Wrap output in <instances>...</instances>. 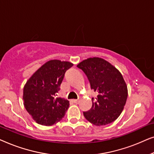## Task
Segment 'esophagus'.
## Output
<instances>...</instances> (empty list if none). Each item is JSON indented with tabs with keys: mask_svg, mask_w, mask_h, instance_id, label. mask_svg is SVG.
Listing matches in <instances>:
<instances>
[{
	"mask_svg": "<svg viewBox=\"0 0 154 154\" xmlns=\"http://www.w3.org/2000/svg\"><path fill=\"white\" fill-rule=\"evenodd\" d=\"M72 101L74 103H75V104H78V103H79V100H73Z\"/></svg>",
	"mask_w": 154,
	"mask_h": 154,
	"instance_id": "obj_1",
	"label": "esophagus"
}]
</instances>
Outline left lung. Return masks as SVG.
<instances>
[{
	"instance_id": "8db88e82",
	"label": "left lung",
	"mask_w": 154,
	"mask_h": 154,
	"mask_svg": "<svg viewBox=\"0 0 154 154\" xmlns=\"http://www.w3.org/2000/svg\"><path fill=\"white\" fill-rule=\"evenodd\" d=\"M77 66L87 75L91 89L97 92L96 100L92 98V108L83 112L84 116L97 126L112 123L121 115L127 101L128 88L123 75L100 57L88 58Z\"/></svg>"
}]
</instances>
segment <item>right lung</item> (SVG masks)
I'll use <instances>...</instances> for the list:
<instances>
[{"label":"right lung","mask_w":154,"mask_h":154,"mask_svg":"<svg viewBox=\"0 0 154 154\" xmlns=\"http://www.w3.org/2000/svg\"><path fill=\"white\" fill-rule=\"evenodd\" d=\"M72 63L52 60L40 67L24 85V106L32 119L42 125H52L64 118L69 102L57 97L66 70Z\"/></svg>","instance_id":"1"}]
</instances>
